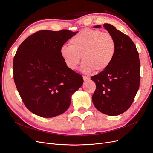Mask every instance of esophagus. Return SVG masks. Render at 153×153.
<instances>
[{
  "label": "esophagus",
  "instance_id": "esophagus-1",
  "mask_svg": "<svg viewBox=\"0 0 153 153\" xmlns=\"http://www.w3.org/2000/svg\"><path fill=\"white\" fill-rule=\"evenodd\" d=\"M83 78H84V82H87L89 80V76H83Z\"/></svg>",
  "mask_w": 153,
  "mask_h": 153
}]
</instances>
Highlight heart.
Here are the masks:
<instances>
[{"label": "heart", "mask_w": 153, "mask_h": 153, "mask_svg": "<svg viewBox=\"0 0 153 153\" xmlns=\"http://www.w3.org/2000/svg\"><path fill=\"white\" fill-rule=\"evenodd\" d=\"M70 45H63L60 54L66 66L71 70L77 69L80 55L84 61L81 70L87 74L96 69L101 71L112 63L116 52L113 36L100 30L84 29L69 41Z\"/></svg>", "instance_id": "1"}]
</instances>
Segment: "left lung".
<instances>
[{"label":"left lung","mask_w":153,"mask_h":153,"mask_svg":"<svg viewBox=\"0 0 153 153\" xmlns=\"http://www.w3.org/2000/svg\"><path fill=\"white\" fill-rule=\"evenodd\" d=\"M94 28H100L98 25ZM116 43V52L110 65L91 76L96 85L92 100L96 108L114 116L124 113L131 105L140 85V60L136 46L127 35L113 25L104 24Z\"/></svg>","instance_id":"1"}]
</instances>
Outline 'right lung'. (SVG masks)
I'll return each instance as SVG.
<instances>
[{"mask_svg":"<svg viewBox=\"0 0 153 153\" xmlns=\"http://www.w3.org/2000/svg\"><path fill=\"white\" fill-rule=\"evenodd\" d=\"M77 32L40 30L18 47L13 59L14 81L26 107L50 118L65 112L71 96L82 85L80 74L69 69L60 49Z\"/></svg>","mask_w":153,"mask_h":153,"instance_id":"obj_1","label":"right lung"}]
</instances>
